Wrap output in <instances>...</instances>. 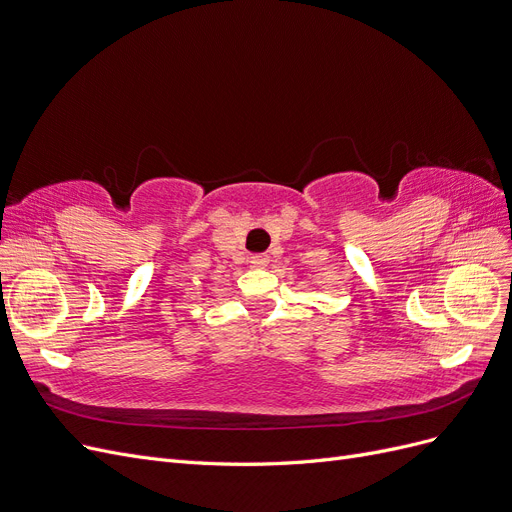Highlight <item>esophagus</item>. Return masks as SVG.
<instances>
[{
    "instance_id": "34e87169",
    "label": "esophagus",
    "mask_w": 512,
    "mask_h": 512,
    "mask_svg": "<svg viewBox=\"0 0 512 512\" xmlns=\"http://www.w3.org/2000/svg\"><path fill=\"white\" fill-rule=\"evenodd\" d=\"M270 263V255L268 253H257L251 257V266L253 268H266Z\"/></svg>"
}]
</instances>
